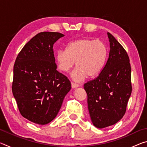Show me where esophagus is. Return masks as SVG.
Wrapping results in <instances>:
<instances>
[{
  "mask_svg": "<svg viewBox=\"0 0 147 147\" xmlns=\"http://www.w3.org/2000/svg\"><path fill=\"white\" fill-rule=\"evenodd\" d=\"M71 86H72V88H78V87L79 86V85H78V84L74 83V82H71Z\"/></svg>",
  "mask_w": 147,
  "mask_h": 147,
  "instance_id": "34e87169",
  "label": "esophagus"
}]
</instances>
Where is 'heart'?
Instances as JSON below:
<instances>
[{"label":"heart","mask_w":147,"mask_h":147,"mask_svg":"<svg viewBox=\"0 0 147 147\" xmlns=\"http://www.w3.org/2000/svg\"><path fill=\"white\" fill-rule=\"evenodd\" d=\"M107 54L108 49L101 40L80 39L69 43L66 50L57 51L55 59L59 70L63 73L70 71L76 61L73 76L80 80L97 75L104 67Z\"/></svg>","instance_id":"1"}]
</instances>
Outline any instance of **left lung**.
I'll list each match as a JSON object with an SVG mask.
<instances>
[{
    "label": "left lung",
    "mask_w": 147,
    "mask_h": 147,
    "mask_svg": "<svg viewBox=\"0 0 147 147\" xmlns=\"http://www.w3.org/2000/svg\"><path fill=\"white\" fill-rule=\"evenodd\" d=\"M110 50L99 75L84 85L93 125L98 128L111 126L126 113L131 95V66L123 47L108 32Z\"/></svg>",
    "instance_id": "obj_1"
}]
</instances>
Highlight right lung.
<instances>
[{
  "mask_svg": "<svg viewBox=\"0 0 147 147\" xmlns=\"http://www.w3.org/2000/svg\"><path fill=\"white\" fill-rule=\"evenodd\" d=\"M64 35L43 32L20 51L13 66L12 93L20 113L28 121L46 124L58 115L71 82L56 70L53 45Z\"/></svg>",
  "mask_w": 147,
  "mask_h": 147,
  "instance_id": "add662e5",
  "label": "right lung"
}]
</instances>
